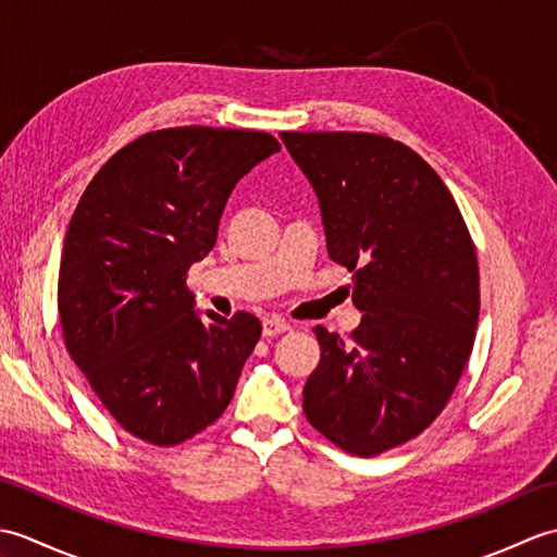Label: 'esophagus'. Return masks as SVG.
<instances>
[{
	"label": "esophagus",
	"mask_w": 557,
	"mask_h": 557,
	"mask_svg": "<svg viewBox=\"0 0 557 557\" xmlns=\"http://www.w3.org/2000/svg\"><path fill=\"white\" fill-rule=\"evenodd\" d=\"M287 330H289V323L285 321V318H280V315H270V318H265V321H263V335L265 337L282 335V333H287Z\"/></svg>",
	"instance_id": "34e87169"
}]
</instances>
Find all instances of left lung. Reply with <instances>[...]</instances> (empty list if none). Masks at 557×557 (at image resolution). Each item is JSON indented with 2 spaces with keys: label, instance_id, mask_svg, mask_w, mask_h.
Here are the masks:
<instances>
[{
  "label": "left lung",
  "instance_id": "1",
  "mask_svg": "<svg viewBox=\"0 0 557 557\" xmlns=\"http://www.w3.org/2000/svg\"><path fill=\"white\" fill-rule=\"evenodd\" d=\"M311 182L327 253L351 275L363 313L345 342L318 325L321 363L304 411L359 457L417 437L453 395L479 323L476 251L453 194L399 140L282 132Z\"/></svg>",
  "mask_w": 557,
  "mask_h": 557
}]
</instances>
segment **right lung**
Returning a JSON list of instances; mask_svg holds the SVG:
<instances>
[{
	"instance_id": "1",
	"label": "right lung",
	"mask_w": 557,
	"mask_h": 557,
	"mask_svg": "<svg viewBox=\"0 0 557 557\" xmlns=\"http://www.w3.org/2000/svg\"><path fill=\"white\" fill-rule=\"evenodd\" d=\"M277 150L265 132L162 128L114 152L78 200L59 265L64 342L140 441L184 443L230 405L260 321L194 311L186 270L215 246L236 182Z\"/></svg>"
}]
</instances>
